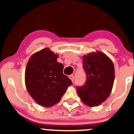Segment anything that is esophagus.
<instances>
[{
  "instance_id": "obj_1",
  "label": "esophagus",
  "mask_w": 134,
  "mask_h": 134,
  "mask_svg": "<svg viewBox=\"0 0 134 134\" xmlns=\"http://www.w3.org/2000/svg\"><path fill=\"white\" fill-rule=\"evenodd\" d=\"M69 78L70 79V80H72V81H74V76L73 75V74H72V75H70L69 76Z\"/></svg>"
}]
</instances>
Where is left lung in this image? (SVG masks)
I'll return each mask as SVG.
<instances>
[{
  "label": "left lung",
  "mask_w": 134,
  "mask_h": 134,
  "mask_svg": "<svg viewBox=\"0 0 134 134\" xmlns=\"http://www.w3.org/2000/svg\"><path fill=\"white\" fill-rule=\"evenodd\" d=\"M83 69L86 74L85 85L76 91L82 101L89 107H96L107 99L115 79L113 62L100 52L83 56Z\"/></svg>",
  "instance_id": "left-lung-1"
}]
</instances>
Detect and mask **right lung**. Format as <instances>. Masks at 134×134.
<instances>
[{"label": "right lung", "mask_w": 134, "mask_h": 134, "mask_svg": "<svg viewBox=\"0 0 134 134\" xmlns=\"http://www.w3.org/2000/svg\"><path fill=\"white\" fill-rule=\"evenodd\" d=\"M58 54L45 48L31 55L25 69L27 91L37 103L52 107L58 103L72 84L63 74L64 66L57 62Z\"/></svg>", "instance_id": "1"}]
</instances>
